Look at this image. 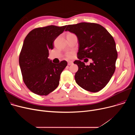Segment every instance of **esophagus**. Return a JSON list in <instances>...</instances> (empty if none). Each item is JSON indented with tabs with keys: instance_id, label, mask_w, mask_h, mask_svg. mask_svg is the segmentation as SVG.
I'll list each match as a JSON object with an SVG mask.
<instances>
[{
	"instance_id": "esophagus-1",
	"label": "esophagus",
	"mask_w": 135,
	"mask_h": 135,
	"mask_svg": "<svg viewBox=\"0 0 135 135\" xmlns=\"http://www.w3.org/2000/svg\"><path fill=\"white\" fill-rule=\"evenodd\" d=\"M73 63L72 61H69V62H68V66H70V65H72Z\"/></svg>"
}]
</instances>
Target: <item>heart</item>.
Returning a JSON list of instances; mask_svg holds the SVG:
<instances>
[{
  "label": "heart",
  "mask_w": 135,
  "mask_h": 135,
  "mask_svg": "<svg viewBox=\"0 0 135 135\" xmlns=\"http://www.w3.org/2000/svg\"><path fill=\"white\" fill-rule=\"evenodd\" d=\"M67 58L68 59H71L73 56V52H68L66 55Z\"/></svg>",
  "instance_id": "heart-1"
}]
</instances>
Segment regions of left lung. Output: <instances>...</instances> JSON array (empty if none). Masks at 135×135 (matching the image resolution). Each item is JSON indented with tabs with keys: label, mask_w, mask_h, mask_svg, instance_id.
<instances>
[{
	"label": "left lung",
	"mask_w": 135,
	"mask_h": 135,
	"mask_svg": "<svg viewBox=\"0 0 135 135\" xmlns=\"http://www.w3.org/2000/svg\"><path fill=\"white\" fill-rule=\"evenodd\" d=\"M65 31L74 33L79 41L77 56L79 60L74 62L78 66L75 74L76 83L92 93L100 91L115 70L118 53L114 38L105 28L95 23L69 25ZM84 58H91L93 63L85 65L81 61Z\"/></svg>",
	"instance_id": "8db88e82"
}]
</instances>
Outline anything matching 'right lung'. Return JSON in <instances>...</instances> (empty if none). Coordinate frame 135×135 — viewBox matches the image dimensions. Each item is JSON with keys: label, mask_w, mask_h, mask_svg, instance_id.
<instances>
[{"label": "right lung", "mask_w": 135, "mask_h": 135, "mask_svg": "<svg viewBox=\"0 0 135 135\" xmlns=\"http://www.w3.org/2000/svg\"><path fill=\"white\" fill-rule=\"evenodd\" d=\"M66 26L50 25L36 28L25 38L19 56L23 80L32 93L46 96L57 88L60 75L67 66L66 61L55 64L48 59L49 50Z\"/></svg>", "instance_id": "1"}]
</instances>
